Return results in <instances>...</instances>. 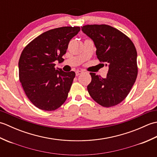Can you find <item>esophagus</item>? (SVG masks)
<instances>
[{
	"label": "esophagus",
	"instance_id": "1",
	"mask_svg": "<svg viewBox=\"0 0 157 157\" xmlns=\"http://www.w3.org/2000/svg\"><path fill=\"white\" fill-rule=\"evenodd\" d=\"M82 73H83V71H79V70H78V71H75V75H76L77 76H78V75H81Z\"/></svg>",
	"mask_w": 157,
	"mask_h": 157
}]
</instances>
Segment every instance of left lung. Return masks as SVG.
I'll return each mask as SVG.
<instances>
[{"instance_id": "left-lung-1", "label": "left lung", "mask_w": 157, "mask_h": 157, "mask_svg": "<svg viewBox=\"0 0 157 157\" xmlns=\"http://www.w3.org/2000/svg\"><path fill=\"white\" fill-rule=\"evenodd\" d=\"M82 30L94 42L99 61L109 67L105 78L90 73L89 94L105 107L118 105L128 95L137 78V51L134 43L108 25H86Z\"/></svg>"}]
</instances>
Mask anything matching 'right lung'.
<instances>
[{
    "mask_svg": "<svg viewBox=\"0 0 157 157\" xmlns=\"http://www.w3.org/2000/svg\"><path fill=\"white\" fill-rule=\"evenodd\" d=\"M80 31L79 27H61L42 33L25 46L19 61V77L26 96L43 111L59 108L66 101L75 76L55 67L69 41Z\"/></svg>",
    "mask_w": 157,
    "mask_h": 157,
    "instance_id": "add662e5",
    "label": "right lung"
}]
</instances>
